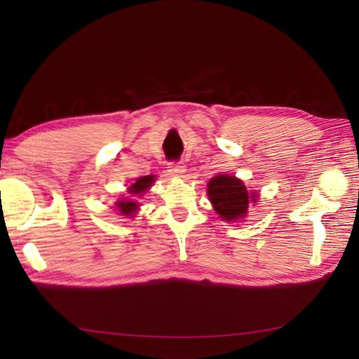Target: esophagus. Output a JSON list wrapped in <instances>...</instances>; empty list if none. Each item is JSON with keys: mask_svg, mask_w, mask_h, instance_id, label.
I'll use <instances>...</instances> for the list:
<instances>
[{"mask_svg": "<svg viewBox=\"0 0 359 359\" xmlns=\"http://www.w3.org/2000/svg\"><path fill=\"white\" fill-rule=\"evenodd\" d=\"M169 173H170V175H173V177H184V173H186V167H184V165H181V164H175V163H172V164L169 165Z\"/></svg>", "mask_w": 359, "mask_h": 359, "instance_id": "obj_1", "label": "esophagus"}]
</instances>
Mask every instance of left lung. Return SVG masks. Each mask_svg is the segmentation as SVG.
<instances>
[{"mask_svg": "<svg viewBox=\"0 0 359 359\" xmlns=\"http://www.w3.org/2000/svg\"><path fill=\"white\" fill-rule=\"evenodd\" d=\"M207 196L213 210L222 221L241 222L245 219L250 204H257L259 194L249 192L243 180L235 175L218 173L207 184Z\"/></svg>", "mask_w": 359, "mask_h": 359, "instance_id": "1", "label": "left lung"}]
</instances>
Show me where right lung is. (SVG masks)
<instances>
[{
	"mask_svg": "<svg viewBox=\"0 0 359 359\" xmlns=\"http://www.w3.org/2000/svg\"><path fill=\"white\" fill-rule=\"evenodd\" d=\"M155 175H147V177H141L138 180H135V182L127 187V194L129 196L119 198V200L115 203L116 210L119 212V215H123L126 218H135L137 217V212L140 210V203L137 198H141L144 195L147 190H150V187L154 186L155 182Z\"/></svg>",
	"mask_w": 359,
	"mask_h": 359,
	"instance_id": "1",
	"label": "right lung"
}]
</instances>
